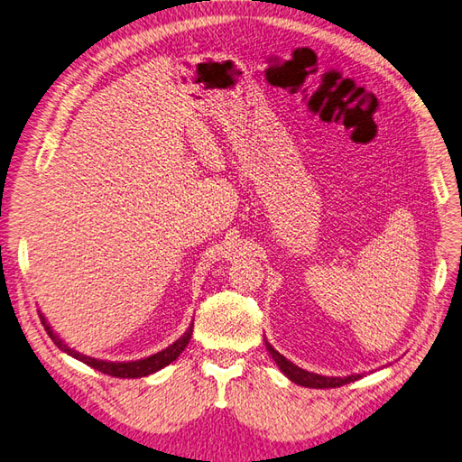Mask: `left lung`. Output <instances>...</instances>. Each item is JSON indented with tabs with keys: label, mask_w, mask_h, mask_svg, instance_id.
Returning <instances> with one entry per match:
<instances>
[{
	"label": "left lung",
	"mask_w": 462,
	"mask_h": 462,
	"mask_svg": "<svg viewBox=\"0 0 462 462\" xmlns=\"http://www.w3.org/2000/svg\"><path fill=\"white\" fill-rule=\"evenodd\" d=\"M265 348H268L272 358L275 360V365L279 366V370H282L291 382H295L302 387H312V389H329V387H341L345 383H351V382H356L360 380V374H353V375H346V377H328V375H319V374H314V372H306L302 368H299L297 365H292L291 360H287L283 355H279L275 348L265 341Z\"/></svg>",
	"instance_id": "left-lung-1"
}]
</instances>
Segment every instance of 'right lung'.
I'll return each mask as SVG.
<instances>
[{
  "instance_id": "obj_1",
  "label": "right lung",
  "mask_w": 462,
  "mask_h": 462,
  "mask_svg": "<svg viewBox=\"0 0 462 462\" xmlns=\"http://www.w3.org/2000/svg\"><path fill=\"white\" fill-rule=\"evenodd\" d=\"M40 319H42V326H44V329L48 331V335L51 337V341H53L55 345H58L63 353L71 355L73 358H77V360H80V362H85L87 366H92V368L97 370V372L107 374V375H114V377H143V375H150V374H153V372L162 370V368L167 366V365H171V362H173L180 353L185 351V346H187L189 341H190L192 326H194V324H190V328H189L183 335H180V337H179L173 345H170L167 348H163V351H160V353H156V355H152V356H148V358L131 360V362H106V360H97V358H92V356H87V355H80L79 351H75V348L67 346V345L60 339V335L53 333V329L50 328L46 318L42 316V312H40Z\"/></svg>"
}]
</instances>
